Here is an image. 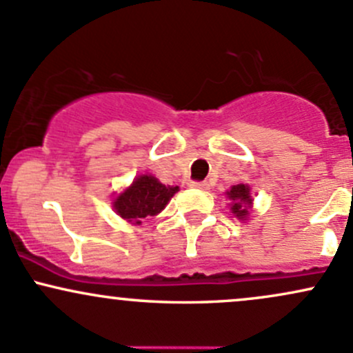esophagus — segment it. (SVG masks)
Wrapping results in <instances>:
<instances>
[{
	"label": "esophagus",
	"instance_id": "1",
	"mask_svg": "<svg viewBox=\"0 0 353 353\" xmlns=\"http://www.w3.org/2000/svg\"><path fill=\"white\" fill-rule=\"evenodd\" d=\"M191 185L196 189H203V191H206V189L209 188V184L204 183V181H192Z\"/></svg>",
	"mask_w": 353,
	"mask_h": 353
}]
</instances>
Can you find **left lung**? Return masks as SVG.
Masks as SVG:
<instances>
[{
	"label": "left lung",
	"mask_w": 353,
	"mask_h": 353,
	"mask_svg": "<svg viewBox=\"0 0 353 353\" xmlns=\"http://www.w3.org/2000/svg\"><path fill=\"white\" fill-rule=\"evenodd\" d=\"M228 197H230L231 201H233V212L236 216H238L239 219H245L248 214H250V204H251V196H250V189H248V185L245 184H238V185H233V188L228 191Z\"/></svg>",
	"instance_id": "obj_1"
}]
</instances>
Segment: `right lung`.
Wrapping results in <instances>:
<instances>
[{"label": "right lung", "mask_w": 353, "mask_h": 353, "mask_svg": "<svg viewBox=\"0 0 353 353\" xmlns=\"http://www.w3.org/2000/svg\"><path fill=\"white\" fill-rule=\"evenodd\" d=\"M179 188H168L154 176H141L134 181L125 192L117 196L114 208L120 218L139 224L147 216H156Z\"/></svg>", "instance_id": "right-lung-1"}]
</instances>
